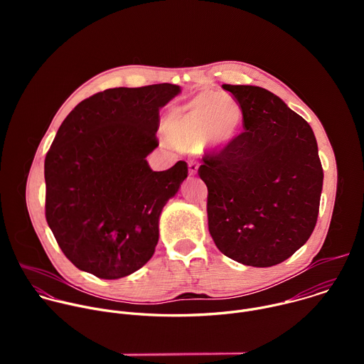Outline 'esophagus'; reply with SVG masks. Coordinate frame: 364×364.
<instances>
[{"label": "esophagus", "mask_w": 364, "mask_h": 364, "mask_svg": "<svg viewBox=\"0 0 364 364\" xmlns=\"http://www.w3.org/2000/svg\"><path fill=\"white\" fill-rule=\"evenodd\" d=\"M197 168H198V166L196 163H190L188 164V174L190 176H196L197 174Z\"/></svg>", "instance_id": "1"}]
</instances>
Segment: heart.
Segmentation results:
<instances>
[{
	"label": "heart",
	"instance_id": "heart-1",
	"mask_svg": "<svg viewBox=\"0 0 364 364\" xmlns=\"http://www.w3.org/2000/svg\"><path fill=\"white\" fill-rule=\"evenodd\" d=\"M242 119L233 97L203 92L170 111L166 129L170 142L180 148H223L237 135Z\"/></svg>",
	"mask_w": 364,
	"mask_h": 364
}]
</instances>
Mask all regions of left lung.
I'll return each mask as SVG.
<instances>
[{
    "label": "left lung",
    "mask_w": 364,
    "mask_h": 364,
    "mask_svg": "<svg viewBox=\"0 0 364 364\" xmlns=\"http://www.w3.org/2000/svg\"><path fill=\"white\" fill-rule=\"evenodd\" d=\"M237 100L245 131L198 168L209 232L233 261L268 268L292 256L313 233L323 167L308 122L272 92L223 85Z\"/></svg>",
    "instance_id": "obj_1"
}]
</instances>
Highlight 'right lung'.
<instances>
[{
	"mask_svg": "<svg viewBox=\"0 0 364 364\" xmlns=\"http://www.w3.org/2000/svg\"><path fill=\"white\" fill-rule=\"evenodd\" d=\"M181 92L171 83L99 92L66 117L44 160L46 220L80 271L118 279L142 268L159 243L163 207L187 164L152 171L160 109Z\"/></svg>",
	"mask_w": 364,
	"mask_h": 364,
	"instance_id": "obj_1",
	"label": "right lung"
}]
</instances>
